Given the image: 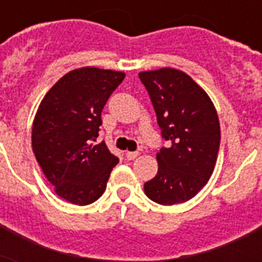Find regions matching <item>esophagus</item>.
Wrapping results in <instances>:
<instances>
[{
  "label": "esophagus",
  "instance_id": "1",
  "mask_svg": "<svg viewBox=\"0 0 262 262\" xmlns=\"http://www.w3.org/2000/svg\"><path fill=\"white\" fill-rule=\"evenodd\" d=\"M125 155H126V158L129 160H133V159H136V158H137V156L140 155V152H137V151H135V152H130V151H127L126 154H125Z\"/></svg>",
  "mask_w": 262,
  "mask_h": 262
}]
</instances>
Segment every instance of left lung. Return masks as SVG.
I'll use <instances>...</instances> for the list:
<instances>
[{
    "label": "left lung",
    "instance_id": "left-lung-1",
    "mask_svg": "<svg viewBox=\"0 0 262 262\" xmlns=\"http://www.w3.org/2000/svg\"><path fill=\"white\" fill-rule=\"evenodd\" d=\"M167 148L156 154L158 174L144 183L160 205L193 199L208 183L220 145V123L211 98L190 76L174 68L140 72Z\"/></svg>",
    "mask_w": 262,
    "mask_h": 262
}]
</instances>
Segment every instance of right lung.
Returning <instances> with one entry per match:
<instances>
[{
	"instance_id": "obj_1",
	"label": "right lung",
	"mask_w": 262,
	"mask_h": 262,
	"mask_svg": "<svg viewBox=\"0 0 262 262\" xmlns=\"http://www.w3.org/2000/svg\"><path fill=\"white\" fill-rule=\"evenodd\" d=\"M125 73L94 67L62 76L39 104L32 122V151L54 191L88 205L104 193L118 158L96 144L102 110Z\"/></svg>"
}]
</instances>
